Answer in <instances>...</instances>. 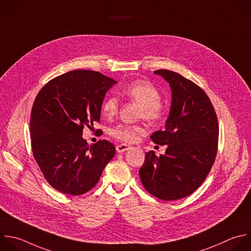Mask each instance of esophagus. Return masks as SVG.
I'll return each instance as SVG.
<instances>
[{"label":"esophagus","mask_w":251,"mask_h":251,"mask_svg":"<svg viewBox=\"0 0 251 251\" xmlns=\"http://www.w3.org/2000/svg\"><path fill=\"white\" fill-rule=\"evenodd\" d=\"M130 149H131V146L126 145V144H121V145L116 146V151H117V152H123V151H126L130 150Z\"/></svg>","instance_id":"34e87169"}]
</instances>
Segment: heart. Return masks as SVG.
<instances>
[{
	"label": "heart",
	"mask_w": 251,
	"mask_h": 251,
	"mask_svg": "<svg viewBox=\"0 0 251 251\" xmlns=\"http://www.w3.org/2000/svg\"><path fill=\"white\" fill-rule=\"evenodd\" d=\"M121 94L132 101L141 105L140 116L149 121L158 120L163 112V106L158 90L151 82L145 79H136L129 82ZM118 100L114 97L107 98L101 106V111L106 117L114 116L118 111ZM144 128L139 125L120 124L112 130V135L124 142H135L139 134L144 133Z\"/></svg>",
	"instance_id": "obj_1"
}]
</instances>
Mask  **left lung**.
Masks as SVG:
<instances>
[{
  "label": "left lung",
  "instance_id": "1",
  "mask_svg": "<svg viewBox=\"0 0 251 251\" xmlns=\"http://www.w3.org/2000/svg\"><path fill=\"white\" fill-rule=\"evenodd\" d=\"M170 83L172 105L163 130L154 132V144L166 145L164 154L146 152L139 171L145 189L173 201L193 193L206 179L217 155L219 125L211 100L190 79L169 71L153 72Z\"/></svg>",
  "mask_w": 251,
  "mask_h": 251
}]
</instances>
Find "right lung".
<instances>
[{"label": "right lung", "instance_id": "1", "mask_svg": "<svg viewBox=\"0 0 251 251\" xmlns=\"http://www.w3.org/2000/svg\"><path fill=\"white\" fill-rule=\"evenodd\" d=\"M116 82L99 72L75 70L54 77L36 96L30 118L32 151L56 190L76 196L87 193L114 156L110 142L89 146L82 129L100 122L105 94Z\"/></svg>", "mask_w": 251, "mask_h": 251}]
</instances>
